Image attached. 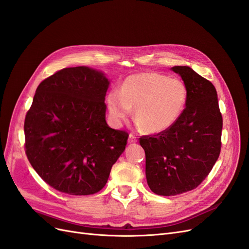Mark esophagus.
<instances>
[{"instance_id": "34e87169", "label": "esophagus", "mask_w": 249, "mask_h": 249, "mask_svg": "<svg viewBox=\"0 0 249 249\" xmlns=\"http://www.w3.org/2000/svg\"><path fill=\"white\" fill-rule=\"evenodd\" d=\"M127 142H129V143H135V142H137V137L135 136V135H133V134H130V135H129V140H127Z\"/></svg>"}]
</instances>
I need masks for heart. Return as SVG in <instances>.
<instances>
[{
	"mask_svg": "<svg viewBox=\"0 0 249 249\" xmlns=\"http://www.w3.org/2000/svg\"><path fill=\"white\" fill-rule=\"evenodd\" d=\"M188 101L187 85L178 78L158 72H142L127 77L118 90L107 95L111 122L120 125L135 107L137 124L149 133H160L175 124Z\"/></svg>",
	"mask_w": 249,
	"mask_h": 249,
	"instance_id": "heart-1",
	"label": "heart"
}]
</instances>
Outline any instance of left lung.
I'll return each instance as SVG.
<instances>
[{
  "instance_id": "1",
  "label": "left lung",
  "mask_w": 249,
  "mask_h": 249,
  "mask_svg": "<svg viewBox=\"0 0 249 249\" xmlns=\"http://www.w3.org/2000/svg\"><path fill=\"white\" fill-rule=\"evenodd\" d=\"M188 88L186 108L168 130L142 136L148 187L163 196L196 188L216 163L221 149L222 116L214 85L189 66H173Z\"/></svg>"
}]
</instances>
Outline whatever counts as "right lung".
<instances>
[{"label": "right lung", "instance_id": "obj_1", "mask_svg": "<svg viewBox=\"0 0 249 249\" xmlns=\"http://www.w3.org/2000/svg\"><path fill=\"white\" fill-rule=\"evenodd\" d=\"M109 84L102 71L77 66L52 74L36 89L25 118L26 155L60 192H99L124 153L129 134L106 122Z\"/></svg>", "mask_w": 249, "mask_h": 249}]
</instances>
